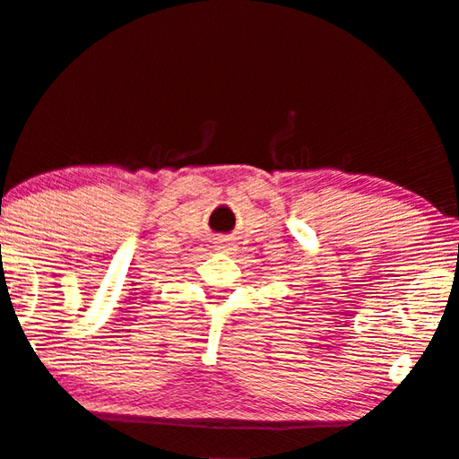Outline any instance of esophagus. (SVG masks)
<instances>
[{
    "label": "esophagus",
    "instance_id": "obj_1",
    "mask_svg": "<svg viewBox=\"0 0 459 459\" xmlns=\"http://www.w3.org/2000/svg\"><path fill=\"white\" fill-rule=\"evenodd\" d=\"M216 251L229 253V251H232V243H224V240H221V243H216Z\"/></svg>",
    "mask_w": 459,
    "mask_h": 459
}]
</instances>
